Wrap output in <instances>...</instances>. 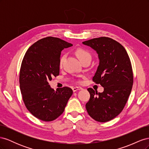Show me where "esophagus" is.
Masks as SVG:
<instances>
[{"label":"esophagus","mask_w":149,"mask_h":149,"mask_svg":"<svg viewBox=\"0 0 149 149\" xmlns=\"http://www.w3.org/2000/svg\"><path fill=\"white\" fill-rule=\"evenodd\" d=\"M82 89L83 88H81V87H74V88H73V92H75L76 91H78V90H81V89Z\"/></svg>","instance_id":"esophagus-1"}]
</instances>
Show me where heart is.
I'll use <instances>...</instances> for the list:
<instances>
[{
  "instance_id": "heart-1",
  "label": "heart",
  "mask_w": 149,
  "mask_h": 149,
  "mask_svg": "<svg viewBox=\"0 0 149 149\" xmlns=\"http://www.w3.org/2000/svg\"><path fill=\"white\" fill-rule=\"evenodd\" d=\"M76 55L78 57L79 59L81 60V61H82L83 60H85L86 59H91V55L88 51H87L86 49H84L83 48H78L76 49V50L75 52ZM66 56V54H64L63 55L60 59V65H62V64L63 63V62L65 60Z\"/></svg>"
}]
</instances>
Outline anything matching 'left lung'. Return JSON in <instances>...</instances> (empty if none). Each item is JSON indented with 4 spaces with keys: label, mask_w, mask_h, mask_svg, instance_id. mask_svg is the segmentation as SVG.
<instances>
[{
    "label": "left lung",
    "mask_w": 149,
    "mask_h": 149,
    "mask_svg": "<svg viewBox=\"0 0 149 149\" xmlns=\"http://www.w3.org/2000/svg\"><path fill=\"white\" fill-rule=\"evenodd\" d=\"M96 51L99 65L93 81L104 88L102 93L88 88V114L96 121L105 123L115 118L123 111L133 85L131 63L125 49L108 37L96 38L83 42Z\"/></svg>",
    "instance_id": "left-lung-1"
}]
</instances>
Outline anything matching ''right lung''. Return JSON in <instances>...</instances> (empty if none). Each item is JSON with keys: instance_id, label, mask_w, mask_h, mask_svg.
Returning a JSON list of instances; mask_svg holds the SVG:
<instances>
[{"instance_id": "right-lung-1", "label": "right lung", "mask_w": 149, "mask_h": 149, "mask_svg": "<svg viewBox=\"0 0 149 149\" xmlns=\"http://www.w3.org/2000/svg\"><path fill=\"white\" fill-rule=\"evenodd\" d=\"M73 46L60 38L48 37L33 43L26 51L20 71V88L30 113L43 121H52L63 112L73 90L68 87L55 91L49 85L59 75L63 49Z\"/></svg>"}]
</instances>
